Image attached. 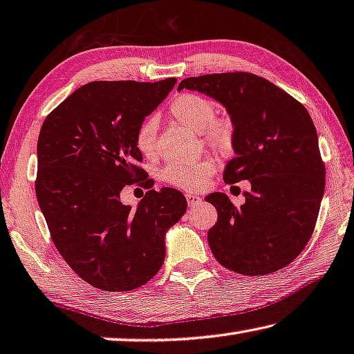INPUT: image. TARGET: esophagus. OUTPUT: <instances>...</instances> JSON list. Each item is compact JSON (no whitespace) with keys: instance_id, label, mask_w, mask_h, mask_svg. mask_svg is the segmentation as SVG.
Returning <instances> with one entry per match:
<instances>
[{"instance_id":"34e87169","label":"esophagus","mask_w":354,"mask_h":354,"mask_svg":"<svg viewBox=\"0 0 354 354\" xmlns=\"http://www.w3.org/2000/svg\"><path fill=\"white\" fill-rule=\"evenodd\" d=\"M187 201H188L189 207H193V205H198L201 203V198H199L198 194H194V193H188L187 194Z\"/></svg>"}]
</instances>
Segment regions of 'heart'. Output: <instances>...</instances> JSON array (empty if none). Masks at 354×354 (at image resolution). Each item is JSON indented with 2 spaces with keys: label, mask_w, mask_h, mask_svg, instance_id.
<instances>
[{
  "label": "heart",
  "mask_w": 354,
  "mask_h": 354,
  "mask_svg": "<svg viewBox=\"0 0 354 354\" xmlns=\"http://www.w3.org/2000/svg\"><path fill=\"white\" fill-rule=\"evenodd\" d=\"M169 113L174 120L194 133L203 134V140L210 149L226 151L231 149L234 140V129L230 120L216 117V106L209 97L185 93L174 97L169 104ZM156 133L158 124L155 118H147L136 133V147L144 156H153L156 151ZM215 171L214 161L203 158L193 162L176 161L169 162L162 169L165 182L178 188H198Z\"/></svg>",
  "instance_id": "obj_1"
}]
</instances>
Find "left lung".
Masks as SVG:
<instances>
[{
  "label": "left lung",
  "mask_w": 354,
  "mask_h": 354,
  "mask_svg": "<svg viewBox=\"0 0 354 354\" xmlns=\"http://www.w3.org/2000/svg\"><path fill=\"white\" fill-rule=\"evenodd\" d=\"M187 88L218 101L230 113L236 156L226 183L250 182L236 207L225 193H210L218 221L207 234L212 253L243 275H268L295 261L317 225L324 194V165L312 117L279 86L250 73L183 79Z\"/></svg>",
  "instance_id": "left-lung-1"
}]
</instances>
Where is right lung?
I'll return each instance as SVG.
<instances>
[{
  "instance_id": "1",
  "label": "right lung",
  "mask_w": 354,
  "mask_h": 354,
  "mask_svg": "<svg viewBox=\"0 0 354 354\" xmlns=\"http://www.w3.org/2000/svg\"><path fill=\"white\" fill-rule=\"evenodd\" d=\"M176 82H90L42 123L37 203L59 254L97 290L131 291L153 279L165 263L166 231L187 212L174 188L150 189L136 209L120 201L124 185L145 176L136 133Z\"/></svg>"
}]
</instances>
